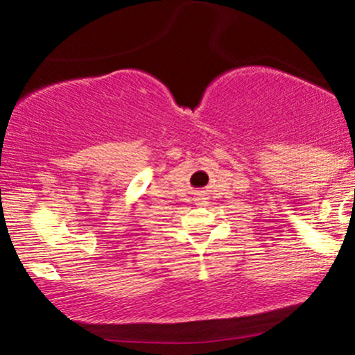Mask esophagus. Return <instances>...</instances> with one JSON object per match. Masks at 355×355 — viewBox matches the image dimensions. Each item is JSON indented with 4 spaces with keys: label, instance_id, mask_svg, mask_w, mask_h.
<instances>
[{
    "label": "esophagus",
    "instance_id": "1",
    "mask_svg": "<svg viewBox=\"0 0 355 355\" xmlns=\"http://www.w3.org/2000/svg\"><path fill=\"white\" fill-rule=\"evenodd\" d=\"M207 200H209V195H207L205 190L197 191V197H195V203H197V205H205Z\"/></svg>",
    "mask_w": 355,
    "mask_h": 355
}]
</instances>
